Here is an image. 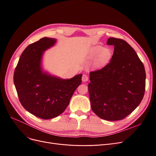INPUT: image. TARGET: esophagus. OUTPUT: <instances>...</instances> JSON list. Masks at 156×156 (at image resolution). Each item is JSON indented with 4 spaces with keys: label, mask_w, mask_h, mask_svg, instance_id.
Returning <instances> with one entry per match:
<instances>
[{
    "label": "esophagus",
    "mask_w": 156,
    "mask_h": 156,
    "mask_svg": "<svg viewBox=\"0 0 156 156\" xmlns=\"http://www.w3.org/2000/svg\"><path fill=\"white\" fill-rule=\"evenodd\" d=\"M88 77L87 76V75L83 74V77H82V81L83 82H86V81H88Z\"/></svg>",
    "instance_id": "1"
}]
</instances>
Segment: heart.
Returning <instances> with one entry per match:
<instances>
[{
    "label": "heart",
    "instance_id": "obj_1",
    "mask_svg": "<svg viewBox=\"0 0 156 156\" xmlns=\"http://www.w3.org/2000/svg\"><path fill=\"white\" fill-rule=\"evenodd\" d=\"M88 57L93 59L92 65L95 68L105 66L111 58V51L108 48H103L101 45L94 46L90 50Z\"/></svg>",
    "mask_w": 156,
    "mask_h": 156
}]
</instances>
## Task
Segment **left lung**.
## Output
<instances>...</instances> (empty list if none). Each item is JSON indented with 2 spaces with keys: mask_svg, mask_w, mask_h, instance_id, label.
<instances>
[{
  "mask_svg": "<svg viewBox=\"0 0 156 156\" xmlns=\"http://www.w3.org/2000/svg\"><path fill=\"white\" fill-rule=\"evenodd\" d=\"M114 45L111 61L100 69L90 72L88 93L93 112L102 119H125L144 97L146 72L137 54L126 41L110 37Z\"/></svg>",
  "mask_w": 156,
  "mask_h": 156,
  "instance_id": "left-lung-1",
  "label": "left lung"
}]
</instances>
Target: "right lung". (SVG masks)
I'll return each mask as SVG.
<instances>
[{
	"label": "right lung",
	"instance_id": "add662e5",
	"mask_svg": "<svg viewBox=\"0 0 156 156\" xmlns=\"http://www.w3.org/2000/svg\"><path fill=\"white\" fill-rule=\"evenodd\" d=\"M55 42V39L44 37L27 47L13 75L14 84L23 107L33 115L45 120L62 114L82 82V74L64 80L42 72V53Z\"/></svg>",
	"mask_w": 156,
	"mask_h": 156
}]
</instances>
